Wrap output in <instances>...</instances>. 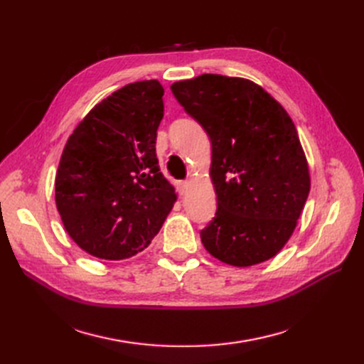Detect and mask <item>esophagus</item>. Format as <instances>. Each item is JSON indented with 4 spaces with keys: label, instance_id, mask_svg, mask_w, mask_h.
<instances>
[{
    "label": "esophagus",
    "instance_id": "obj_1",
    "mask_svg": "<svg viewBox=\"0 0 364 364\" xmlns=\"http://www.w3.org/2000/svg\"><path fill=\"white\" fill-rule=\"evenodd\" d=\"M188 182L186 181H179L178 182V185H176V188H178V191H179V194H183L186 190H188Z\"/></svg>",
    "mask_w": 364,
    "mask_h": 364
}]
</instances>
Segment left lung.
Instances as JSON below:
<instances>
[{
    "label": "left lung",
    "mask_w": 364,
    "mask_h": 364,
    "mask_svg": "<svg viewBox=\"0 0 364 364\" xmlns=\"http://www.w3.org/2000/svg\"><path fill=\"white\" fill-rule=\"evenodd\" d=\"M171 92L211 139L217 211L200 230L205 249L237 267L270 259L291 237L310 193L291 118L240 77L202 74L173 83Z\"/></svg>",
    "instance_id": "8db88e82"
}]
</instances>
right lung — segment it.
I'll list each match as a JSON object with an SVG mask.
<instances>
[{"label":"right lung","instance_id":"right-lung-1","mask_svg":"<svg viewBox=\"0 0 364 364\" xmlns=\"http://www.w3.org/2000/svg\"><path fill=\"white\" fill-rule=\"evenodd\" d=\"M162 95L158 80L123 86L91 109L63 149L58 211L70 237L97 258L144 250L176 202L156 158Z\"/></svg>","mask_w":364,"mask_h":364}]
</instances>
